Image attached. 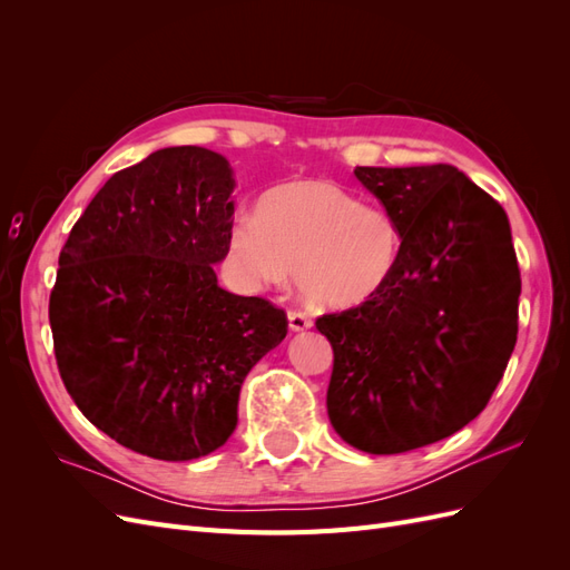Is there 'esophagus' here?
<instances>
[{"label":"esophagus","mask_w":570,"mask_h":570,"mask_svg":"<svg viewBox=\"0 0 570 570\" xmlns=\"http://www.w3.org/2000/svg\"><path fill=\"white\" fill-rule=\"evenodd\" d=\"M287 323H289V331H295V333H302L312 327V318L302 312H287Z\"/></svg>","instance_id":"34e87169"}]
</instances>
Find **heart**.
Listing matches in <instances>:
<instances>
[{"label": "heart", "mask_w": 570, "mask_h": 570, "mask_svg": "<svg viewBox=\"0 0 570 570\" xmlns=\"http://www.w3.org/2000/svg\"><path fill=\"white\" fill-rule=\"evenodd\" d=\"M402 230L377 204L323 178L289 180L237 216L228 252L249 287H281L297 278L306 302L333 312L383 295L402 264Z\"/></svg>", "instance_id": "obj_1"}]
</instances>
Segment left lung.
<instances>
[{
  "label": "left lung",
  "instance_id": "8db88e82",
  "mask_svg": "<svg viewBox=\"0 0 570 570\" xmlns=\"http://www.w3.org/2000/svg\"><path fill=\"white\" fill-rule=\"evenodd\" d=\"M402 230L373 302L316 321L333 344L327 416L368 454L454 435L488 406L519 333L521 271L507 212L450 164L356 166Z\"/></svg>",
  "mask_w": 570,
  "mask_h": 570
}]
</instances>
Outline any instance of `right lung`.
I'll list each match as a JSON object with an SVG mask.
<instances>
[{"mask_svg":"<svg viewBox=\"0 0 570 570\" xmlns=\"http://www.w3.org/2000/svg\"><path fill=\"white\" fill-rule=\"evenodd\" d=\"M235 178L204 147H166L118 170L59 254L49 325L82 416L161 461L212 454L233 435L247 373L287 335L262 297L218 285Z\"/></svg>","mask_w":570,"mask_h":570,"instance_id":"right-lung-1","label":"right lung"}]
</instances>
